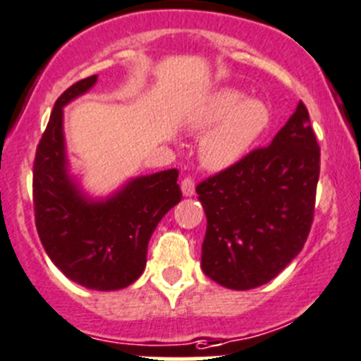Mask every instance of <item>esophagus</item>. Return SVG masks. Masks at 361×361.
Instances as JSON below:
<instances>
[{"mask_svg":"<svg viewBox=\"0 0 361 361\" xmlns=\"http://www.w3.org/2000/svg\"><path fill=\"white\" fill-rule=\"evenodd\" d=\"M181 192H183V196L187 197L194 196V192H196V183H194V180H192L190 176L183 178V181H181Z\"/></svg>","mask_w":361,"mask_h":361,"instance_id":"esophagus-1","label":"esophagus"}]
</instances>
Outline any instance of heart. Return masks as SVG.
Segmentation results:
<instances>
[{
    "label": "heart",
    "mask_w": 361,
    "mask_h": 361,
    "mask_svg": "<svg viewBox=\"0 0 361 361\" xmlns=\"http://www.w3.org/2000/svg\"><path fill=\"white\" fill-rule=\"evenodd\" d=\"M271 123V110L257 97H244L237 89L210 94L192 116V126L208 130L200 144L201 164L212 171L228 169L240 161Z\"/></svg>",
    "instance_id": "1"
}]
</instances>
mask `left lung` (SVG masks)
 <instances>
[{"label": "left lung", "mask_w": 361, "mask_h": 361, "mask_svg": "<svg viewBox=\"0 0 361 361\" xmlns=\"http://www.w3.org/2000/svg\"><path fill=\"white\" fill-rule=\"evenodd\" d=\"M319 171L321 149L299 101L269 146L196 187L207 214L204 274L233 290L276 278L308 238Z\"/></svg>", "instance_id": "left-lung-1"}]
</instances>
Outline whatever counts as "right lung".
Segmentation results:
<instances>
[{"instance_id":"1","label":"right lung","mask_w":361,"mask_h":361,"mask_svg":"<svg viewBox=\"0 0 361 361\" xmlns=\"http://www.w3.org/2000/svg\"><path fill=\"white\" fill-rule=\"evenodd\" d=\"M97 82L71 85L53 106L33 161V208L40 242L53 264L90 290H119L146 267L147 244L167 212L181 201L178 171L133 178L104 200L85 196L69 174L63 106Z\"/></svg>"}]
</instances>
